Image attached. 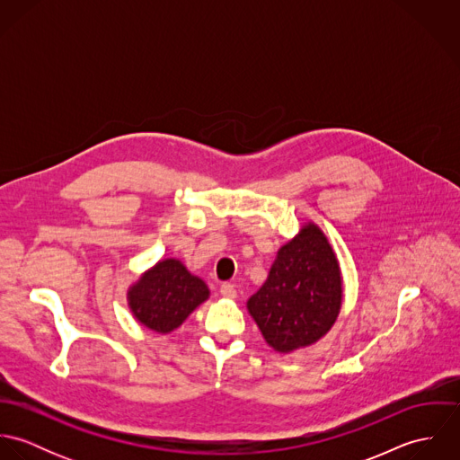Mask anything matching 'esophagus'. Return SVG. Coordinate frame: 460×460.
<instances>
[{"instance_id": "obj_1", "label": "esophagus", "mask_w": 460, "mask_h": 460, "mask_svg": "<svg viewBox=\"0 0 460 460\" xmlns=\"http://www.w3.org/2000/svg\"><path fill=\"white\" fill-rule=\"evenodd\" d=\"M219 292H221V296H223L225 299H235V297H237V290L234 288L232 283H223V285L219 287Z\"/></svg>"}]
</instances>
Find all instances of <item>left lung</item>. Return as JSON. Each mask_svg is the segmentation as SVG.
<instances>
[{"mask_svg": "<svg viewBox=\"0 0 460 460\" xmlns=\"http://www.w3.org/2000/svg\"><path fill=\"white\" fill-rule=\"evenodd\" d=\"M343 279L336 253L319 225L308 221L278 250L248 312L263 340L279 354L317 343L338 319Z\"/></svg>", "mask_w": 460, "mask_h": 460, "instance_id": "8db88e82", "label": "left lung"}]
</instances>
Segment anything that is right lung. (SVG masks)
<instances>
[{
	"label": "right lung",
	"instance_id": "right-lung-1",
	"mask_svg": "<svg viewBox=\"0 0 460 460\" xmlns=\"http://www.w3.org/2000/svg\"><path fill=\"white\" fill-rule=\"evenodd\" d=\"M207 283L179 259H163L146 269L128 288L132 317L157 334H168L205 303Z\"/></svg>",
	"mask_w": 460,
	"mask_h": 460
}]
</instances>
